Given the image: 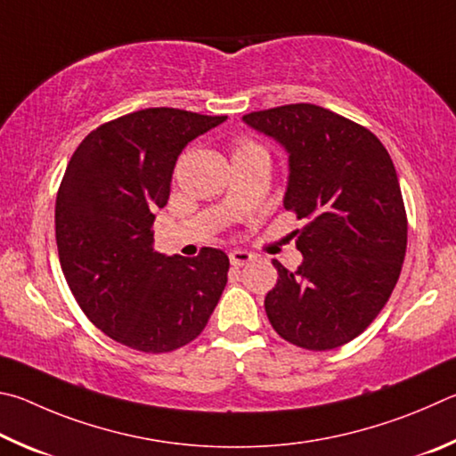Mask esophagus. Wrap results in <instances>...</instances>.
<instances>
[{"label":"esophagus","mask_w":456,"mask_h":456,"mask_svg":"<svg viewBox=\"0 0 456 456\" xmlns=\"http://www.w3.org/2000/svg\"><path fill=\"white\" fill-rule=\"evenodd\" d=\"M252 258H254L252 254L246 252V250H232V252H230V265L236 266V268L248 265Z\"/></svg>","instance_id":"1"}]
</instances>
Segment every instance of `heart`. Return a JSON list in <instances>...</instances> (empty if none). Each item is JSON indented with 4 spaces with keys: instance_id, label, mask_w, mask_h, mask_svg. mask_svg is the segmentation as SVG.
I'll return each instance as SVG.
<instances>
[{
    "instance_id": "1",
    "label": "heart",
    "mask_w": 456,
    "mask_h": 456,
    "mask_svg": "<svg viewBox=\"0 0 456 456\" xmlns=\"http://www.w3.org/2000/svg\"><path fill=\"white\" fill-rule=\"evenodd\" d=\"M254 148H260L258 143H254V142H250V140H242L240 143H238L236 146V151H244V150H254Z\"/></svg>"
}]
</instances>
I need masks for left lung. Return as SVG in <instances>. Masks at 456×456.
Segmentation results:
<instances>
[{
    "label": "left lung",
    "instance_id": "left-lung-1",
    "mask_svg": "<svg viewBox=\"0 0 456 456\" xmlns=\"http://www.w3.org/2000/svg\"><path fill=\"white\" fill-rule=\"evenodd\" d=\"M244 122L289 150L284 208L305 222L292 234L302 265L290 273L273 260L268 321L294 346L338 348L369 329L401 276L409 222L393 159L369 127L314 103Z\"/></svg>",
    "mask_w": 456,
    "mask_h": 456
}]
</instances>
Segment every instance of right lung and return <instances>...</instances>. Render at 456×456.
Segmentation results:
<instances>
[{
	"mask_svg": "<svg viewBox=\"0 0 456 456\" xmlns=\"http://www.w3.org/2000/svg\"><path fill=\"white\" fill-rule=\"evenodd\" d=\"M226 116L148 108L86 135L55 198L61 273L94 326L146 354L172 353L200 337L228 282L218 248L198 256L154 250V212L170 198L180 151Z\"/></svg>",
	"mask_w": 456,
	"mask_h": 456,
	"instance_id": "obj_1",
	"label": "right lung"
}]
</instances>
